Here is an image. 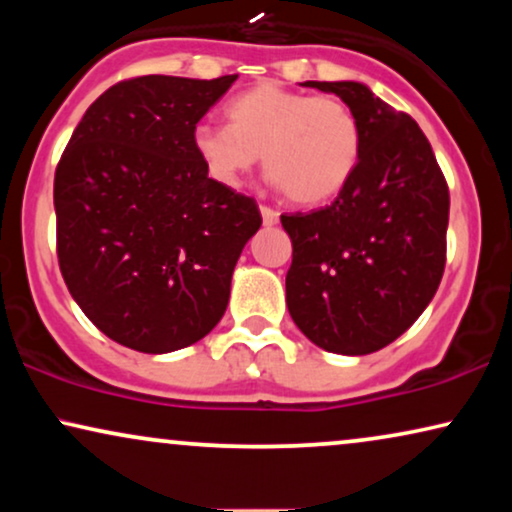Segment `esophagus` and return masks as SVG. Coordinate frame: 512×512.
<instances>
[{"label":"esophagus","instance_id":"1","mask_svg":"<svg viewBox=\"0 0 512 512\" xmlns=\"http://www.w3.org/2000/svg\"><path fill=\"white\" fill-rule=\"evenodd\" d=\"M261 216H263L265 226H275V223L279 221V214L275 212V209H270L268 205H261Z\"/></svg>","mask_w":512,"mask_h":512}]
</instances>
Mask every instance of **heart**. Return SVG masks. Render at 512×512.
<instances>
[{
	"label": "heart",
	"instance_id": "heart-1",
	"mask_svg": "<svg viewBox=\"0 0 512 512\" xmlns=\"http://www.w3.org/2000/svg\"><path fill=\"white\" fill-rule=\"evenodd\" d=\"M230 125L198 123L193 149L216 184L237 188L263 156L272 184L296 205H321L354 177L359 118L331 95H307L265 81L226 107Z\"/></svg>",
	"mask_w": 512,
	"mask_h": 512
}]
</instances>
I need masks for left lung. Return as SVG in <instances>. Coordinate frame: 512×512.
<instances>
[{"label":"left lung","instance_id":"8db88e82","mask_svg":"<svg viewBox=\"0 0 512 512\" xmlns=\"http://www.w3.org/2000/svg\"><path fill=\"white\" fill-rule=\"evenodd\" d=\"M335 93L361 125L354 177L328 207L282 216L293 261L291 319L314 345L361 356L415 324L445 270L450 191L429 139L359 81H305Z\"/></svg>","mask_w":512,"mask_h":512}]
</instances>
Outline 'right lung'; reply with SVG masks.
I'll return each instance as SVG.
<instances>
[{
	"instance_id": "obj_1",
	"label": "right lung",
	"mask_w": 512,
	"mask_h": 512,
	"mask_svg": "<svg viewBox=\"0 0 512 512\" xmlns=\"http://www.w3.org/2000/svg\"><path fill=\"white\" fill-rule=\"evenodd\" d=\"M137 76L111 86L76 125L58 170V263L83 314L118 345L167 354L219 324L254 198L207 177L193 130L233 86Z\"/></svg>"
}]
</instances>
